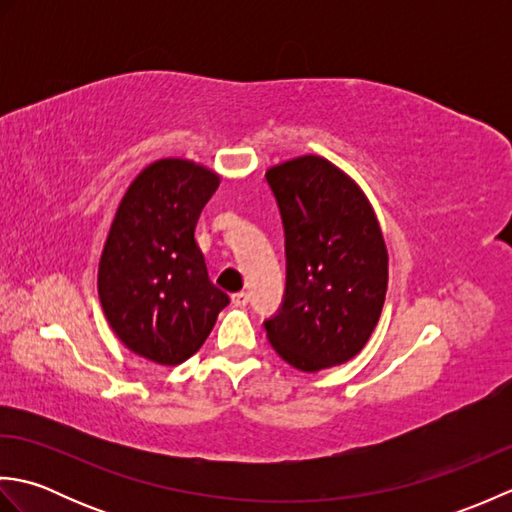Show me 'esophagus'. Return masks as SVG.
Segmentation results:
<instances>
[{
  "mask_svg": "<svg viewBox=\"0 0 512 512\" xmlns=\"http://www.w3.org/2000/svg\"><path fill=\"white\" fill-rule=\"evenodd\" d=\"M231 301H233V306L242 308L248 303V295H246V292H235V295H231Z\"/></svg>",
  "mask_w": 512,
  "mask_h": 512,
  "instance_id": "1",
  "label": "esophagus"
}]
</instances>
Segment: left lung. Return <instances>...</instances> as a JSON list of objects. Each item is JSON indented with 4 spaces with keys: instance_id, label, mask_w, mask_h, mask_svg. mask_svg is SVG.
I'll return each mask as SVG.
<instances>
[{
    "instance_id": "left-lung-1",
    "label": "left lung",
    "mask_w": 512,
    "mask_h": 512,
    "mask_svg": "<svg viewBox=\"0 0 512 512\" xmlns=\"http://www.w3.org/2000/svg\"><path fill=\"white\" fill-rule=\"evenodd\" d=\"M286 235V292L264 321L270 345L301 372L363 350L387 292V248L361 187L321 156L266 171Z\"/></svg>"
}]
</instances>
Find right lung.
Wrapping results in <instances>:
<instances>
[{
    "mask_svg": "<svg viewBox=\"0 0 512 512\" xmlns=\"http://www.w3.org/2000/svg\"><path fill=\"white\" fill-rule=\"evenodd\" d=\"M220 176L191 160H156L118 204L99 264L105 319L134 354L180 365L211 334L228 295L211 284L195 224Z\"/></svg>",
    "mask_w": 512,
    "mask_h": 512,
    "instance_id": "1",
    "label": "right lung"
}]
</instances>
